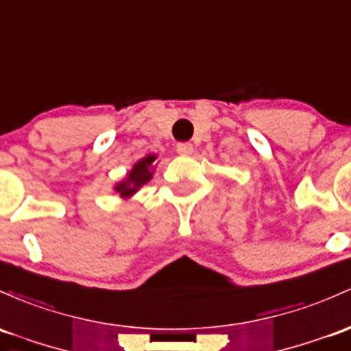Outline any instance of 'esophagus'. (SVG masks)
I'll return each instance as SVG.
<instances>
[{"instance_id":"1","label":"esophagus","mask_w":351,"mask_h":351,"mask_svg":"<svg viewBox=\"0 0 351 351\" xmlns=\"http://www.w3.org/2000/svg\"><path fill=\"white\" fill-rule=\"evenodd\" d=\"M176 152H178V155L182 156H188L193 153V145L191 143H178L176 145Z\"/></svg>"}]
</instances>
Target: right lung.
<instances>
[{"label":"right lung","instance_id":"right-lung-1","mask_svg":"<svg viewBox=\"0 0 351 351\" xmlns=\"http://www.w3.org/2000/svg\"><path fill=\"white\" fill-rule=\"evenodd\" d=\"M156 155H148L141 158L140 161L133 165L132 171H128L126 178L123 182L117 183L114 191L121 196V198H132V196L140 190L143 184H146L152 180L153 168H155Z\"/></svg>","mask_w":351,"mask_h":351}]
</instances>
